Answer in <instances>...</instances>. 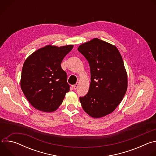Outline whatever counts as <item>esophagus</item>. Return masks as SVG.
Returning a JSON list of instances; mask_svg holds the SVG:
<instances>
[{
  "mask_svg": "<svg viewBox=\"0 0 156 156\" xmlns=\"http://www.w3.org/2000/svg\"><path fill=\"white\" fill-rule=\"evenodd\" d=\"M78 84H77V83H76L75 84H74V85H73V86H72V87H73V89H74L75 90H76V89L78 88Z\"/></svg>",
  "mask_w": 156,
  "mask_h": 156,
  "instance_id": "esophagus-1",
  "label": "esophagus"
}]
</instances>
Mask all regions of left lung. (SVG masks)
Returning a JSON list of instances; mask_svg holds the SVG:
<instances>
[{
  "label": "left lung",
  "mask_w": 156,
  "mask_h": 156,
  "mask_svg": "<svg viewBox=\"0 0 156 156\" xmlns=\"http://www.w3.org/2000/svg\"><path fill=\"white\" fill-rule=\"evenodd\" d=\"M90 65L91 83L80 101L85 112L101 118L117 108L127 90V74L122 57L115 46L94 38L78 47Z\"/></svg>",
  "instance_id": "left-lung-1"
}]
</instances>
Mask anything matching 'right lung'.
<instances>
[{
    "instance_id": "add662e5",
    "label": "right lung",
    "mask_w": 156,
    "mask_h": 156,
    "mask_svg": "<svg viewBox=\"0 0 156 156\" xmlns=\"http://www.w3.org/2000/svg\"><path fill=\"white\" fill-rule=\"evenodd\" d=\"M73 48V45L60 48L48 45L26 59L20 85L25 97L35 108L42 112H53L70 91L67 75L60 64Z\"/></svg>"
}]
</instances>
